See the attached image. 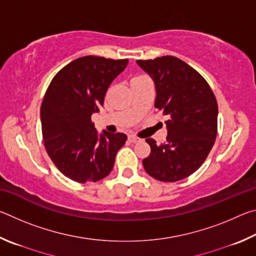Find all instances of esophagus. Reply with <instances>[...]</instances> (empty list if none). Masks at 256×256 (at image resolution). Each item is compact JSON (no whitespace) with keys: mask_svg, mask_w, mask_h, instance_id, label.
Here are the masks:
<instances>
[{"mask_svg":"<svg viewBox=\"0 0 256 256\" xmlns=\"http://www.w3.org/2000/svg\"><path fill=\"white\" fill-rule=\"evenodd\" d=\"M128 141L132 142V144H136V142L140 141V138H136V136H128Z\"/></svg>","mask_w":256,"mask_h":256,"instance_id":"1","label":"esophagus"}]
</instances>
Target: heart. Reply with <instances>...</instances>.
<instances>
[{
	"mask_svg": "<svg viewBox=\"0 0 256 256\" xmlns=\"http://www.w3.org/2000/svg\"><path fill=\"white\" fill-rule=\"evenodd\" d=\"M138 78H142V76H138ZM136 79H138V78H136Z\"/></svg>",
	"mask_w": 256,
	"mask_h": 256,
	"instance_id": "b5f03b06",
	"label": "heart"
}]
</instances>
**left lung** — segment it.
<instances>
[{
    "label": "left lung",
    "instance_id": "obj_1",
    "mask_svg": "<svg viewBox=\"0 0 256 256\" xmlns=\"http://www.w3.org/2000/svg\"><path fill=\"white\" fill-rule=\"evenodd\" d=\"M156 86L154 107L168 120L166 142L146 138L151 152L144 167L154 178L177 182L204 162L216 136L218 104L206 81L174 56L136 60Z\"/></svg>",
    "mask_w": 256,
    "mask_h": 256
}]
</instances>
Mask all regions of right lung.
Listing matches in <instances>:
<instances>
[{"instance_id":"right-lung-1","label":"right lung","mask_w":256,"mask_h":256,"mask_svg":"<svg viewBox=\"0 0 256 256\" xmlns=\"http://www.w3.org/2000/svg\"><path fill=\"white\" fill-rule=\"evenodd\" d=\"M128 63L84 56L64 66L47 89L40 108L45 148L58 170L72 180L86 183L106 177L126 141L123 133H98L92 116Z\"/></svg>"}]
</instances>
